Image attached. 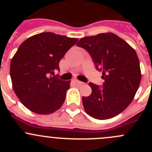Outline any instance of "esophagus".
Returning a JSON list of instances; mask_svg holds the SVG:
<instances>
[{"label":"esophagus","instance_id":"obj_1","mask_svg":"<svg viewBox=\"0 0 152 152\" xmlns=\"http://www.w3.org/2000/svg\"><path fill=\"white\" fill-rule=\"evenodd\" d=\"M73 82H74L75 84H76V85H83V82H80V81H79V80H77V79H75L74 81H73Z\"/></svg>","mask_w":152,"mask_h":152}]
</instances>
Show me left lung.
<instances>
[{
	"instance_id": "left-lung-1",
	"label": "left lung",
	"mask_w": 152,
	"mask_h": 152,
	"mask_svg": "<svg viewBox=\"0 0 152 152\" xmlns=\"http://www.w3.org/2000/svg\"><path fill=\"white\" fill-rule=\"evenodd\" d=\"M90 54L96 69L102 71L103 87L90 82L92 93L82 97L86 113L99 120L111 118L124 111L134 99L140 80L136 51L113 33L85 37L76 43Z\"/></svg>"
}]
</instances>
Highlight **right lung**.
<instances>
[{"label": "right lung", "instance_id": "obj_1", "mask_svg": "<svg viewBox=\"0 0 152 152\" xmlns=\"http://www.w3.org/2000/svg\"><path fill=\"white\" fill-rule=\"evenodd\" d=\"M78 41L52 32H42L24 41L12 57L10 76L15 94L33 113L48 115L63 104L70 81L50 76Z\"/></svg>", "mask_w": 152, "mask_h": 152}]
</instances>
